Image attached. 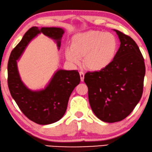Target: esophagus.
<instances>
[{
  "label": "esophagus",
  "mask_w": 152,
  "mask_h": 152,
  "mask_svg": "<svg viewBox=\"0 0 152 152\" xmlns=\"http://www.w3.org/2000/svg\"><path fill=\"white\" fill-rule=\"evenodd\" d=\"M79 74H80L81 81H83V80H84V77H85L84 72H79Z\"/></svg>",
  "instance_id": "1"
}]
</instances>
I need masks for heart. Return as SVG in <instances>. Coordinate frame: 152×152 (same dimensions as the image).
<instances>
[{"mask_svg": "<svg viewBox=\"0 0 152 152\" xmlns=\"http://www.w3.org/2000/svg\"><path fill=\"white\" fill-rule=\"evenodd\" d=\"M118 41L114 34L101 31H89L76 34L72 39L71 48L65 51V56L74 64L80 62L87 69L98 71L106 67L114 58Z\"/></svg>", "mask_w": 152, "mask_h": 152, "instance_id": "b5f03b06", "label": "heart"}]
</instances>
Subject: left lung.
I'll return each mask as SVG.
<instances>
[{
	"label": "left lung",
	"mask_w": 152,
	"mask_h": 152,
	"mask_svg": "<svg viewBox=\"0 0 152 152\" xmlns=\"http://www.w3.org/2000/svg\"><path fill=\"white\" fill-rule=\"evenodd\" d=\"M121 45L113 61L98 72H88L84 81L88 87L91 108L107 123L129 116L142 94L145 74L144 58L136 42L116 30Z\"/></svg>",
	"instance_id": "8db88e82"
}]
</instances>
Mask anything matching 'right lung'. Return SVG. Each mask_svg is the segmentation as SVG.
Listing matches in <instances>:
<instances>
[{"label":"right lung","instance_id":"1","mask_svg":"<svg viewBox=\"0 0 152 152\" xmlns=\"http://www.w3.org/2000/svg\"><path fill=\"white\" fill-rule=\"evenodd\" d=\"M55 40L58 49L64 30L58 27H32L15 47L7 65V83L10 94L25 116L39 125H49L59 121L65 114L68 100L80 81L77 70L59 69L44 89L31 91L24 85L19 75L17 61L27 45L38 34Z\"/></svg>","mask_w":152,"mask_h":152}]
</instances>
